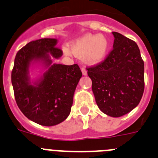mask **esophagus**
Segmentation results:
<instances>
[{
    "label": "esophagus",
    "instance_id": "obj_1",
    "mask_svg": "<svg viewBox=\"0 0 158 158\" xmlns=\"http://www.w3.org/2000/svg\"><path fill=\"white\" fill-rule=\"evenodd\" d=\"M81 72H82V74L83 75H87V70H86L84 67L81 68Z\"/></svg>",
    "mask_w": 158,
    "mask_h": 158
}]
</instances>
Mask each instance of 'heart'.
I'll return each mask as SVG.
<instances>
[{"label": "heart", "instance_id": "1", "mask_svg": "<svg viewBox=\"0 0 158 158\" xmlns=\"http://www.w3.org/2000/svg\"><path fill=\"white\" fill-rule=\"evenodd\" d=\"M71 51L75 56L83 57L89 64H96L104 59L108 49V42L102 35L87 34L71 43ZM66 53H69L65 49Z\"/></svg>", "mask_w": 158, "mask_h": 158}]
</instances>
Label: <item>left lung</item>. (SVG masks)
<instances>
[{
  "label": "left lung",
  "mask_w": 158,
  "mask_h": 158,
  "mask_svg": "<svg viewBox=\"0 0 158 158\" xmlns=\"http://www.w3.org/2000/svg\"><path fill=\"white\" fill-rule=\"evenodd\" d=\"M113 49L100 63L88 67L100 111L111 117L126 115L139 104L145 87L144 62L137 43L118 32Z\"/></svg>",
  "instance_id": "obj_1"
}]
</instances>
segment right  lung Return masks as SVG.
<instances>
[{
    "label": "right lung",
    "instance_id": "add662e5",
    "mask_svg": "<svg viewBox=\"0 0 158 158\" xmlns=\"http://www.w3.org/2000/svg\"><path fill=\"white\" fill-rule=\"evenodd\" d=\"M56 39H40L28 43L17 52L12 71V84L17 106L30 120L43 126H54L69 116L73 99L82 73L77 64H51L62 55L55 47ZM42 60L48 67L39 83H30L29 66Z\"/></svg>",
    "mask_w": 158,
    "mask_h": 158
}]
</instances>
